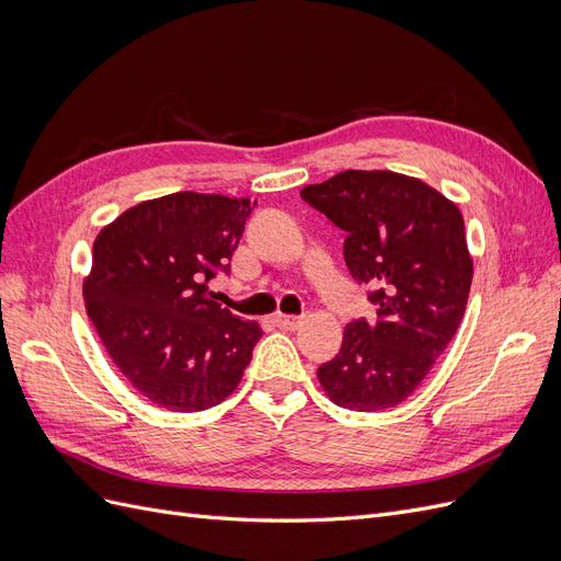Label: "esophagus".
I'll return each mask as SVG.
<instances>
[{
  "label": "esophagus",
  "instance_id": "1",
  "mask_svg": "<svg viewBox=\"0 0 561 561\" xmlns=\"http://www.w3.org/2000/svg\"><path fill=\"white\" fill-rule=\"evenodd\" d=\"M274 325H278L280 330H297L301 325V318L278 313V316H274Z\"/></svg>",
  "mask_w": 561,
  "mask_h": 561
}]
</instances>
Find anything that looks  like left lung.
<instances>
[{"label":"left lung","instance_id":"obj_1","mask_svg":"<svg viewBox=\"0 0 561 561\" xmlns=\"http://www.w3.org/2000/svg\"><path fill=\"white\" fill-rule=\"evenodd\" d=\"M301 198L346 231L351 276L369 283L377 325L355 320L342 351L318 367L328 398L379 412L410 398L461 325L472 257L456 203L419 178L344 171L309 184Z\"/></svg>","mask_w":561,"mask_h":561}]
</instances>
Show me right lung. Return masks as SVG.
Instances as JSON below:
<instances>
[{
  "label": "right lung",
  "mask_w": 561,
  "mask_h": 561,
  "mask_svg": "<svg viewBox=\"0 0 561 561\" xmlns=\"http://www.w3.org/2000/svg\"><path fill=\"white\" fill-rule=\"evenodd\" d=\"M250 213V198L175 192L128 208L93 243L87 313L122 377L168 412L229 398L260 342V322L208 293Z\"/></svg>",
  "instance_id": "obj_1"
}]
</instances>
